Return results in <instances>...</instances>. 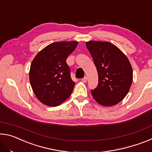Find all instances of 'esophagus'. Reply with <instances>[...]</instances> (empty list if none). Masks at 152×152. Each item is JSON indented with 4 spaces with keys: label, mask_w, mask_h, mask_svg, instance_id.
Segmentation results:
<instances>
[{
    "label": "esophagus",
    "mask_w": 152,
    "mask_h": 152,
    "mask_svg": "<svg viewBox=\"0 0 152 152\" xmlns=\"http://www.w3.org/2000/svg\"><path fill=\"white\" fill-rule=\"evenodd\" d=\"M81 80H82V82H87V77L86 76L84 77L83 78L81 79Z\"/></svg>",
    "instance_id": "1"
}]
</instances>
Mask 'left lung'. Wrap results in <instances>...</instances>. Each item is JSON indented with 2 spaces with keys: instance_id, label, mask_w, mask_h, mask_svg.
Listing matches in <instances>:
<instances>
[{
  "instance_id": "1",
  "label": "left lung",
  "mask_w": 152,
  "mask_h": 152,
  "mask_svg": "<svg viewBox=\"0 0 152 152\" xmlns=\"http://www.w3.org/2000/svg\"><path fill=\"white\" fill-rule=\"evenodd\" d=\"M86 45L99 76L97 87L91 90L92 96L102 106L117 104L125 97L132 86L133 70L129 61L109 42L90 41Z\"/></svg>"
}]
</instances>
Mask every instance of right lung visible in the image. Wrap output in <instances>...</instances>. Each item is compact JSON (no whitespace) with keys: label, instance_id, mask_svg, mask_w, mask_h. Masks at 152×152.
Wrapping results in <instances>:
<instances>
[{"label":"right lung","instance_id":"1","mask_svg":"<svg viewBox=\"0 0 152 152\" xmlns=\"http://www.w3.org/2000/svg\"><path fill=\"white\" fill-rule=\"evenodd\" d=\"M78 42H60L46 46L33 59L29 81L36 97L43 104L56 107L70 96L74 82L66 63Z\"/></svg>","mask_w":152,"mask_h":152}]
</instances>
